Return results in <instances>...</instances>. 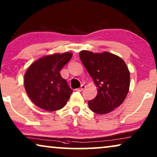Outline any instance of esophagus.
Listing matches in <instances>:
<instances>
[{
	"label": "esophagus",
	"mask_w": 157,
	"mask_h": 157,
	"mask_svg": "<svg viewBox=\"0 0 157 157\" xmlns=\"http://www.w3.org/2000/svg\"><path fill=\"white\" fill-rule=\"evenodd\" d=\"M85 88H86V86L83 84V85H81V87L79 88V89H77L76 91H79V92H81V91H82L83 90L85 89Z\"/></svg>",
	"instance_id": "1"
}]
</instances>
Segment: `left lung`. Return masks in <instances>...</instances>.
I'll list each match as a JSON object with an SVG mask.
<instances>
[{
  "label": "left lung",
  "mask_w": 157,
  "mask_h": 157,
  "mask_svg": "<svg viewBox=\"0 0 157 157\" xmlns=\"http://www.w3.org/2000/svg\"><path fill=\"white\" fill-rule=\"evenodd\" d=\"M79 56L97 87V96L89 101L90 109L98 114L111 112L124 102L129 90L127 66L121 58L106 51H81Z\"/></svg>",
  "instance_id": "8db88e82"
}]
</instances>
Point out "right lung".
I'll return each mask as SVG.
<instances>
[{
	"instance_id": "1",
	"label": "right lung",
	"mask_w": 157,
	"mask_h": 157,
	"mask_svg": "<svg viewBox=\"0 0 157 157\" xmlns=\"http://www.w3.org/2000/svg\"><path fill=\"white\" fill-rule=\"evenodd\" d=\"M73 53L66 52L44 56L28 68L24 76L25 91L36 106L44 110H59L69 99L73 90L60 71Z\"/></svg>"
}]
</instances>
